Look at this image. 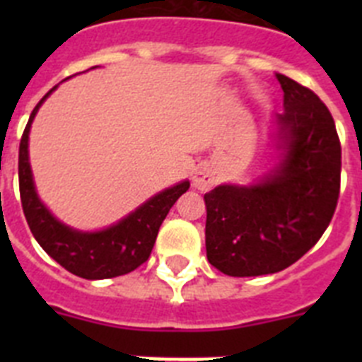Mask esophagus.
Masks as SVG:
<instances>
[{
    "label": "esophagus",
    "instance_id": "obj_1",
    "mask_svg": "<svg viewBox=\"0 0 362 362\" xmlns=\"http://www.w3.org/2000/svg\"><path fill=\"white\" fill-rule=\"evenodd\" d=\"M194 187L197 190H210L214 187V175L210 174L209 168H201L194 175Z\"/></svg>",
    "mask_w": 362,
    "mask_h": 362
}]
</instances>
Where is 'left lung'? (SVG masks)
Here are the masks:
<instances>
[{
	"label": "left lung",
	"mask_w": 362,
	"mask_h": 362,
	"mask_svg": "<svg viewBox=\"0 0 362 362\" xmlns=\"http://www.w3.org/2000/svg\"><path fill=\"white\" fill-rule=\"evenodd\" d=\"M283 159L252 187L204 194L206 257L232 277L276 274L299 261L330 225L341 190V141L319 95L277 74Z\"/></svg>",
	"instance_id": "obj_1"
}]
</instances>
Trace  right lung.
Segmentation results:
<instances>
[{
    "label": "right lung",
    "mask_w": 362,
    "mask_h": 362,
    "mask_svg": "<svg viewBox=\"0 0 362 362\" xmlns=\"http://www.w3.org/2000/svg\"><path fill=\"white\" fill-rule=\"evenodd\" d=\"M56 88L57 85L50 88L32 110L19 143V196L28 228L41 248L74 276L83 279H108L124 276L141 267L150 257L159 226L175 201L190 188V183L183 181L159 192L158 196L141 204L117 225L108 226L101 232H78L59 223L37 197L28 163V132L32 119L41 103Z\"/></svg>",
    "instance_id": "right-lung-1"
}]
</instances>
